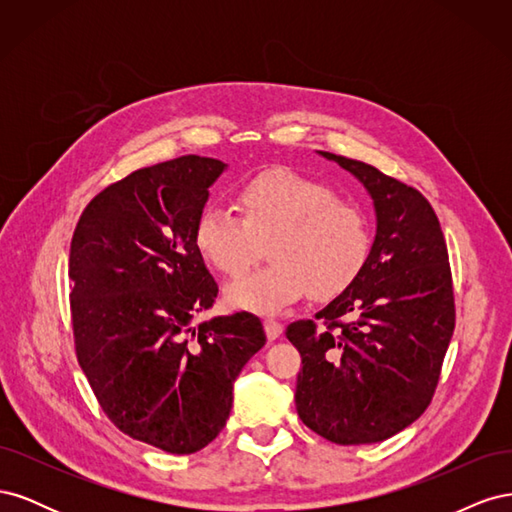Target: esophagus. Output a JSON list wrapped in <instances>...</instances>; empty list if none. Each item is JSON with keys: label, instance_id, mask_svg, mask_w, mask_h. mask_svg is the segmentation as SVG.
<instances>
[{"label": "esophagus", "instance_id": "1", "mask_svg": "<svg viewBox=\"0 0 512 512\" xmlns=\"http://www.w3.org/2000/svg\"><path fill=\"white\" fill-rule=\"evenodd\" d=\"M282 331H284V327H282L280 322L265 320V333H267V337H269V342H275V339L282 335Z\"/></svg>", "mask_w": 512, "mask_h": 512}]
</instances>
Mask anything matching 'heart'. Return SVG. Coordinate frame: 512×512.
Masks as SVG:
<instances>
[{"label": "heart", "instance_id": "obj_1", "mask_svg": "<svg viewBox=\"0 0 512 512\" xmlns=\"http://www.w3.org/2000/svg\"><path fill=\"white\" fill-rule=\"evenodd\" d=\"M243 220L207 207L194 224V247L207 265L226 275L243 273L271 241L269 267L226 286V303L241 312L275 316L301 301L344 292L369 256V228L354 205L327 185L290 168H269L237 192Z\"/></svg>", "mask_w": 512, "mask_h": 512}]
</instances>
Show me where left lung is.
Masks as SVG:
<instances>
[{
  "label": "left lung",
  "mask_w": 512,
  "mask_h": 512,
  "mask_svg": "<svg viewBox=\"0 0 512 512\" xmlns=\"http://www.w3.org/2000/svg\"><path fill=\"white\" fill-rule=\"evenodd\" d=\"M361 181L376 237L359 277L286 337L301 352L294 404L335 444L395 436L425 412L455 329L451 267L427 198L378 168L318 151Z\"/></svg>",
  "instance_id": "obj_1"
}]
</instances>
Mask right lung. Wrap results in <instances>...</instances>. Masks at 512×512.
Instances as JSON below:
<instances>
[{
  "label": "right lung",
  "instance_id": "1",
  "mask_svg": "<svg viewBox=\"0 0 512 512\" xmlns=\"http://www.w3.org/2000/svg\"><path fill=\"white\" fill-rule=\"evenodd\" d=\"M228 164L183 156L136 170L85 207L70 243L76 354L106 416L173 455L224 429L232 386L265 346L254 314L194 327L218 284L194 247V224Z\"/></svg>",
  "mask_w": 512,
  "mask_h": 512
}]
</instances>
